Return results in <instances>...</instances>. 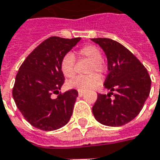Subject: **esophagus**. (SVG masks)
<instances>
[{
  "mask_svg": "<svg viewBox=\"0 0 160 160\" xmlns=\"http://www.w3.org/2000/svg\"><path fill=\"white\" fill-rule=\"evenodd\" d=\"M78 94H79V97H82L84 95V92L82 91H78Z\"/></svg>",
  "mask_w": 160,
  "mask_h": 160,
  "instance_id": "esophagus-1",
  "label": "esophagus"
}]
</instances>
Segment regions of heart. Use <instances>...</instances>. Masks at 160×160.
<instances>
[{
    "label": "heart",
    "instance_id": "obj_1",
    "mask_svg": "<svg viewBox=\"0 0 160 160\" xmlns=\"http://www.w3.org/2000/svg\"><path fill=\"white\" fill-rule=\"evenodd\" d=\"M80 58L88 59L91 61L89 67V73L97 72L99 73H103L106 70L105 64L102 60V54L100 50L95 46L88 45L81 48L79 51ZM60 70L65 78H72L75 75V58L72 53H67L63 56L60 62ZM101 77L97 73L88 76H80L76 77L67 82V87L70 88H75L79 91H88L97 88L101 83Z\"/></svg>",
    "mask_w": 160,
    "mask_h": 160
}]
</instances>
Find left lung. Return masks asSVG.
<instances>
[{"instance_id": "left-lung-1", "label": "left lung", "mask_w": 160, "mask_h": 160, "mask_svg": "<svg viewBox=\"0 0 160 160\" xmlns=\"http://www.w3.org/2000/svg\"><path fill=\"white\" fill-rule=\"evenodd\" d=\"M106 55L108 73L104 88L107 95H97L92 108L99 123L109 127H120L130 122L139 114L151 91L152 80L143 64L118 42L107 38H95ZM114 99L110 98L113 91Z\"/></svg>"}]
</instances>
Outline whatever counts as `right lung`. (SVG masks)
<instances>
[{"label": "right lung", "instance_id": "obj_1", "mask_svg": "<svg viewBox=\"0 0 160 160\" xmlns=\"http://www.w3.org/2000/svg\"><path fill=\"white\" fill-rule=\"evenodd\" d=\"M80 41V38L50 37L36 48L20 66L12 96L24 118L38 129L57 130L71 118L78 91L59 93L64 82L60 62ZM53 93L58 97L53 98Z\"/></svg>", "mask_w": 160, "mask_h": 160}]
</instances>
